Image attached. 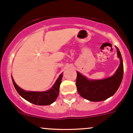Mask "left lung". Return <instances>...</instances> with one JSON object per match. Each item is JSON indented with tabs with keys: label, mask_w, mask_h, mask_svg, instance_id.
<instances>
[{
	"label": "left lung",
	"mask_w": 133,
	"mask_h": 133,
	"mask_svg": "<svg viewBox=\"0 0 133 133\" xmlns=\"http://www.w3.org/2000/svg\"><path fill=\"white\" fill-rule=\"evenodd\" d=\"M116 48L120 63L113 76L104 79L92 80L77 72V90L82 97L92 102H99L113 96L117 91L122 81L124 66L120 50L117 46Z\"/></svg>",
	"instance_id": "left-lung-1"
}]
</instances>
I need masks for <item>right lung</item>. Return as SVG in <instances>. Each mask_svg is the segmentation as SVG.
I'll list each match as a JSON object with an SVG mask.
<instances>
[{"label": "right lung", "instance_id": "right-lung-1", "mask_svg": "<svg viewBox=\"0 0 133 133\" xmlns=\"http://www.w3.org/2000/svg\"><path fill=\"white\" fill-rule=\"evenodd\" d=\"M63 74H60L55 82L52 87L50 90L45 91H25L20 88L15 82L14 79L12 77L13 85L15 88L16 90L18 93L19 95L26 101L31 102L35 105L39 106H46L50 105L56 100L59 92L60 84L62 80Z\"/></svg>", "mask_w": 133, "mask_h": 133}]
</instances>
